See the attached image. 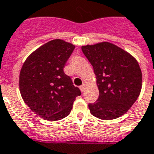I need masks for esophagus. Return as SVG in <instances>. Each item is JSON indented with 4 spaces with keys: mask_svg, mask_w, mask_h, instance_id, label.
<instances>
[{
    "mask_svg": "<svg viewBox=\"0 0 154 154\" xmlns=\"http://www.w3.org/2000/svg\"><path fill=\"white\" fill-rule=\"evenodd\" d=\"M85 89H86V84H84V83H83V84L82 85V86H80V90L82 91V92H83L85 91Z\"/></svg>",
    "mask_w": 154,
    "mask_h": 154,
    "instance_id": "obj_1",
    "label": "esophagus"
}]
</instances>
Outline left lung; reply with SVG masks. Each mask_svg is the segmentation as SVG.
<instances>
[{
  "mask_svg": "<svg viewBox=\"0 0 154 154\" xmlns=\"http://www.w3.org/2000/svg\"><path fill=\"white\" fill-rule=\"evenodd\" d=\"M92 64L99 97L88 107L94 117L112 120L125 114L142 89V71L132 55L114 44L103 42L82 47Z\"/></svg>",
  "mask_w": 154,
  "mask_h": 154,
  "instance_id": "8db88e82",
  "label": "left lung"
}]
</instances>
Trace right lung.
Instances as JSON below:
<instances>
[{"instance_id":"1","label":"right lung","mask_w":154,"mask_h":154,"mask_svg":"<svg viewBox=\"0 0 154 154\" xmlns=\"http://www.w3.org/2000/svg\"><path fill=\"white\" fill-rule=\"evenodd\" d=\"M75 46L55 39L30 54L22 65L19 88L21 97L40 118L58 121L68 116L79 88L63 72Z\"/></svg>"}]
</instances>
